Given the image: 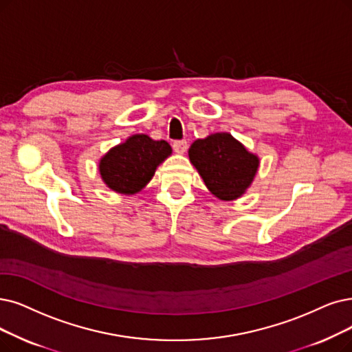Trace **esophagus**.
Here are the masks:
<instances>
[{"label": "esophagus", "instance_id": "34e87169", "mask_svg": "<svg viewBox=\"0 0 352 352\" xmlns=\"http://www.w3.org/2000/svg\"><path fill=\"white\" fill-rule=\"evenodd\" d=\"M188 148V142L186 140H179V142H175L173 143V150L179 154H184Z\"/></svg>", "mask_w": 352, "mask_h": 352}]
</instances>
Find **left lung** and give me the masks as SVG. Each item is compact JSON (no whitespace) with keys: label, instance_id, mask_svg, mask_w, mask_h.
Listing matches in <instances>:
<instances>
[{"label":"left lung","instance_id":"obj_1","mask_svg":"<svg viewBox=\"0 0 352 352\" xmlns=\"http://www.w3.org/2000/svg\"><path fill=\"white\" fill-rule=\"evenodd\" d=\"M189 159L209 192L221 201H234L243 196L260 164L256 154L228 133L196 140L189 148Z\"/></svg>","mask_w":352,"mask_h":352}]
</instances>
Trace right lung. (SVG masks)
Returning <instances> with one entry per match:
<instances>
[{
	"instance_id": "right-lung-1",
	"label": "right lung",
	"mask_w": 352,
	"mask_h": 352,
	"mask_svg": "<svg viewBox=\"0 0 352 352\" xmlns=\"http://www.w3.org/2000/svg\"><path fill=\"white\" fill-rule=\"evenodd\" d=\"M170 154L172 147L164 140L156 142L146 134H134L100 160V173L109 189L133 195L148 184L157 166Z\"/></svg>"
}]
</instances>
